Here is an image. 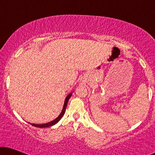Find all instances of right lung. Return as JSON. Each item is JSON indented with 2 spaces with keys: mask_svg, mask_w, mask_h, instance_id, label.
I'll use <instances>...</instances> for the list:
<instances>
[{
  "mask_svg": "<svg viewBox=\"0 0 155 155\" xmlns=\"http://www.w3.org/2000/svg\"><path fill=\"white\" fill-rule=\"evenodd\" d=\"M72 94H73V92L70 93V94L66 97V98H65V99L64 104H63V107L62 111H61L60 115H59L58 117L56 118V119H54V120H52V121L46 123V124H30V123H29V124H30L31 126L37 127V128H47V127L52 126H54V125H55L56 124H57V123H58L59 120H61V118L63 117V116L64 115L65 109H66V107H67V104H68V101L69 99L71 98V97L72 96Z\"/></svg>",
  "mask_w": 155,
  "mask_h": 155,
  "instance_id": "right-lung-1",
  "label": "right lung"
}]
</instances>
